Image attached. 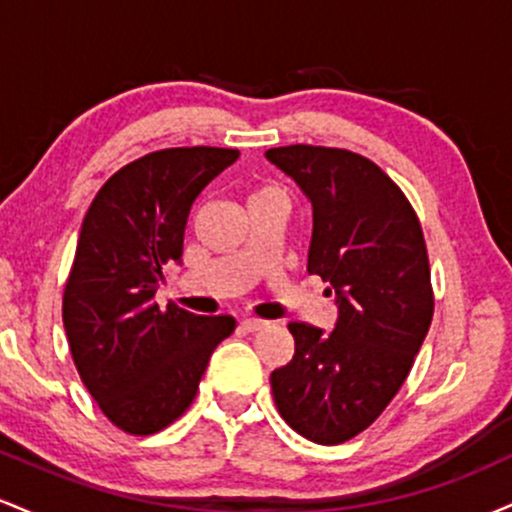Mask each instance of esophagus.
Returning a JSON list of instances; mask_svg holds the SVG:
<instances>
[{
	"label": "esophagus",
	"mask_w": 512,
	"mask_h": 512,
	"mask_svg": "<svg viewBox=\"0 0 512 512\" xmlns=\"http://www.w3.org/2000/svg\"><path fill=\"white\" fill-rule=\"evenodd\" d=\"M240 327H243L245 332H257V330H262V327H267V322L257 320V317H245V320L240 322Z\"/></svg>",
	"instance_id": "esophagus-1"
}]
</instances>
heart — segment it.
I'll list each match as a JSON object with an SVG mask.
<instances>
[{"instance_id": "heart-1", "label": "heart", "mask_w": 512, "mask_h": 512, "mask_svg": "<svg viewBox=\"0 0 512 512\" xmlns=\"http://www.w3.org/2000/svg\"><path fill=\"white\" fill-rule=\"evenodd\" d=\"M269 195H279L276 190H269V187H262V190H255L250 195V199H260V197H269Z\"/></svg>"}]
</instances>
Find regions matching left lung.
Returning a JSON list of instances; mask_svg holds the SVG:
<instances>
[{
	"label": "left lung",
	"instance_id": "obj_1",
	"mask_svg": "<svg viewBox=\"0 0 512 512\" xmlns=\"http://www.w3.org/2000/svg\"><path fill=\"white\" fill-rule=\"evenodd\" d=\"M267 158L313 204L308 272L330 284L339 308L330 334L291 322L296 354L269 378L274 404L303 438L339 445L383 414L431 327L424 231L397 182L366 156L291 144Z\"/></svg>",
	"mask_w": 512,
	"mask_h": 512
}]
</instances>
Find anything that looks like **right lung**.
Listing matches in <instances>:
<instances>
[{
  "mask_svg": "<svg viewBox=\"0 0 512 512\" xmlns=\"http://www.w3.org/2000/svg\"><path fill=\"white\" fill-rule=\"evenodd\" d=\"M238 149L178 146L110 175L93 197L62 298L81 383L120 431L151 436L185 414L211 351L236 330L231 315L158 308L168 262H180L199 192Z\"/></svg>",
  "mask_w": 512,
  "mask_h": 512,
  "instance_id": "obj_1",
  "label": "right lung"
}]
</instances>
